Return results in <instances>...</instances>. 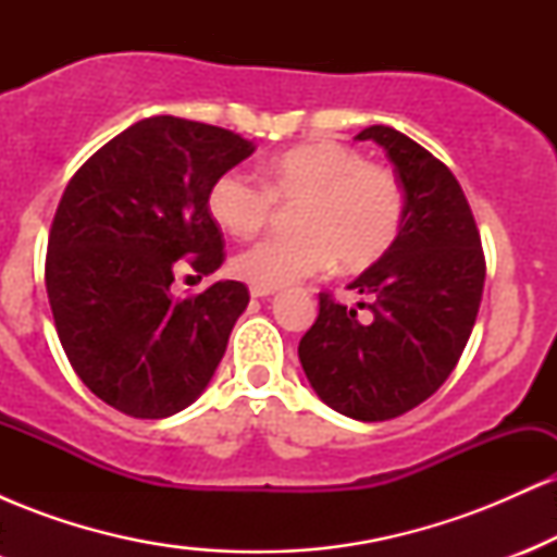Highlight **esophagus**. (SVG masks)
Instances as JSON below:
<instances>
[{"instance_id":"obj_1","label":"esophagus","mask_w":557,"mask_h":557,"mask_svg":"<svg viewBox=\"0 0 557 557\" xmlns=\"http://www.w3.org/2000/svg\"><path fill=\"white\" fill-rule=\"evenodd\" d=\"M251 296H253V298H267V296H274V290H272V287L251 285Z\"/></svg>"}]
</instances>
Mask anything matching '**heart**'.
Here are the masks:
<instances>
[{
	"mask_svg": "<svg viewBox=\"0 0 557 557\" xmlns=\"http://www.w3.org/2000/svg\"><path fill=\"white\" fill-rule=\"evenodd\" d=\"M264 185L230 170L209 185L207 209L235 238L267 225L274 201H298L293 235H270L233 259L246 283L277 287L311 277L335 261L345 270L374 264L403 227L406 196L389 168L363 162L343 144H306L264 164Z\"/></svg>",
	"mask_w": 557,
	"mask_h": 557,
	"instance_id": "b5f03b06",
	"label": "heart"
}]
</instances>
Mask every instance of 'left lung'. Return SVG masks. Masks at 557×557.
<instances>
[{"mask_svg": "<svg viewBox=\"0 0 557 557\" xmlns=\"http://www.w3.org/2000/svg\"><path fill=\"white\" fill-rule=\"evenodd\" d=\"M387 151L406 196L387 253L348 290L369 319L319 293V317L298 359L314 393L337 413L387 421L424 403L450 376L474 330L484 287L482 238L456 175L424 146L387 125L361 131Z\"/></svg>", "mask_w": 557, "mask_h": 557, "instance_id": "8db88e82", "label": "left lung"}]
</instances>
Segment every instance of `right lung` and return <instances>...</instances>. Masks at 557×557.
Masks as SVG:
<instances>
[{
	"label": "right lung",
	"mask_w": 557,
	"mask_h": 557,
	"mask_svg": "<svg viewBox=\"0 0 557 557\" xmlns=\"http://www.w3.org/2000/svg\"><path fill=\"white\" fill-rule=\"evenodd\" d=\"M253 154L225 127L159 114L101 146L67 183L47 248V293L67 361L96 398L164 419L203 393L246 311L248 287L220 280L175 298V261H225L209 185Z\"/></svg>",
	"instance_id": "right-lung-1"
}]
</instances>
